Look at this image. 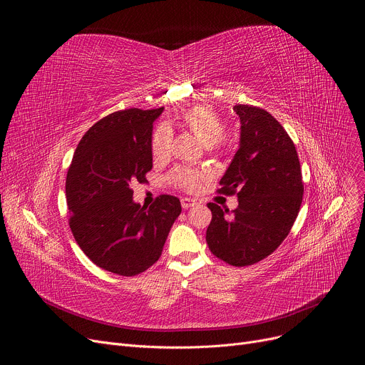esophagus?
Instances as JSON below:
<instances>
[{
	"instance_id": "1",
	"label": "esophagus",
	"mask_w": 365,
	"mask_h": 365,
	"mask_svg": "<svg viewBox=\"0 0 365 365\" xmlns=\"http://www.w3.org/2000/svg\"><path fill=\"white\" fill-rule=\"evenodd\" d=\"M180 203H182V207H183V210H189V207H192V206L197 205V202H196L195 199H190V197H182Z\"/></svg>"
}]
</instances>
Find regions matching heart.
<instances>
[{
  "mask_svg": "<svg viewBox=\"0 0 365 365\" xmlns=\"http://www.w3.org/2000/svg\"><path fill=\"white\" fill-rule=\"evenodd\" d=\"M180 123L187 128L203 145L211 147L217 144L225 131V123L220 113L210 103H197L180 115ZM172 134L169 128L160 127L151 137V154L155 160L168 158L170 153ZM205 179V173L192 168H176L169 175V182L185 192H195Z\"/></svg>",
  "mask_w": 365,
  "mask_h": 365,
  "instance_id": "heart-1",
  "label": "heart"
}]
</instances>
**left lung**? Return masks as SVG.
I'll return each instance as SVG.
<instances>
[{
	"label": "left lung",
	"mask_w": 365,
	"mask_h": 365,
	"mask_svg": "<svg viewBox=\"0 0 365 365\" xmlns=\"http://www.w3.org/2000/svg\"><path fill=\"white\" fill-rule=\"evenodd\" d=\"M241 121L240 148L218 193L238 196L237 210L210 202L206 230L211 252L235 267L262 262L284 241L303 199L302 169L293 140L266 110L234 107Z\"/></svg>",
	"instance_id": "obj_1"
}]
</instances>
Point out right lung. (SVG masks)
Wrapping results in <instances>:
<instances>
[{"instance_id": "obj_1", "label": "right lung", "mask_w": 365, "mask_h": 365, "mask_svg": "<svg viewBox=\"0 0 365 365\" xmlns=\"http://www.w3.org/2000/svg\"><path fill=\"white\" fill-rule=\"evenodd\" d=\"M163 108H128L95 123L79 141L66 176L69 227L98 267L131 277L162 255L182 212L176 196L160 195L150 207L133 202L134 182L153 168V121Z\"/></svg>"}]
</instances>
